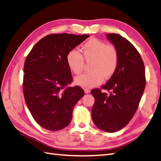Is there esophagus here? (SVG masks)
Returning <instances> with one entry per match:
<instances>
[{
    "mask_svg": "<svg viewBox=\"0 0 161 161\" xmlns=\"http://www.w3.org/2000/svg\"><path fill=\"white\" fill-rule=\"evenodd\" d=\"M84 91H85V93H89V92H91V91L89 90V89H84Z\"/></svg>",
    "mask_w": 161,
    "mask_h": 161,
    "instance_id": "1",
    "label": "esophagus"
}]
</instances>
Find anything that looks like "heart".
I'll return each mask as SVG.
<instances>
[{"instance_id": "obj_1", "label": "heart", "mask_w": 161, "mask_h": 161, "mask_svg": "<svg viewBox=\"0 0 161 161\" xmlns=\"http://www.w3.org/2000/svg\"><path fill=\"white\" fill-rule=\"evenodd\" d=\"M82 51L85 60L93 59L91 67L92 71L76 77V85L92 88L102 83L104 78L108 79L114 75L118 64V54L114 47L97 39H91L82 46ZM66 62L76 75L80 74L84 69V58L76 50L68 53Z\"/></svg>"}]
</instances>
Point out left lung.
<instances>
[{
	"label": "left lung",
	"instance_id": "obj_1",
	"mask_svg": "<svg viewBox=\"0 0 161 161\" xmlns=\"http://www.w3.org/2000/svg\"><path fill=\"white\" fill-rule=\"evenodd\" d=\"M118 54V64L104 90L91 91L95 98L92 119L97 127L106 132L124 128L133 118L145 89V69L139 52L126 39L116 33L106 34Z\"/></svg>",
	"mask_w": 161,
	"mask_h": 161
}]
</instances>
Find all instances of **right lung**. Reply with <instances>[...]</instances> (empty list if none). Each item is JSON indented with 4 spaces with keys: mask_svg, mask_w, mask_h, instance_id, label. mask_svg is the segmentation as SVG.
<instances>
[{
    "mask_svg": "<svg viewBox=\"0 0 161 161\" xmlns=\"http://www.w3.org/2000/svg\"><path fill=\"white\" fill-rule=\"evenodd\" d=\"M89 35H48L34 46L24 65L23 93L27 108L42 128L58 131L69 125L84 91L66 87L72 80L66 56Z\"/></svg>",
    "mask_w": 161,
    "mask_h": 161,
    "instance_id": "1",
    "label": "right lung"
}]
</instances>
